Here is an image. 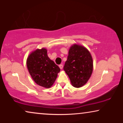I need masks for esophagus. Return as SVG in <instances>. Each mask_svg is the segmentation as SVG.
<instances>
[{"label": "esophagus", "instance_id": "34e87169", "mask_svg": "<svg viewBox=\"0 0 123 123\" xmlns=\"http://www.w3.org/2000/svg\"><path fill=\"white\" fill-rule=\"evenodd\" d=\"M59 67L60 69H63V64H60L59 65Z\"/></svg>", "mask_w": 123, "mask_h": 123}]
</instances>
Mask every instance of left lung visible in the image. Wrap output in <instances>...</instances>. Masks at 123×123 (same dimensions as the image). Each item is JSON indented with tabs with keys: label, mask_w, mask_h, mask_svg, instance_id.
<instances>
[{
	"label": "left lung",
	"mask_w": 123,
	"mask_h": 123,
	"mask_svg": "<svg viewBox=\"0 0 123 123\" xmlns=\"http://www.w3.org/2000/svg\"><path fill=\"white\" fill-rule=\"evenodd\" d=\"M63 69L73 86L80 88L90 79L93 70V60L85 47L74 44L70 47Z\"/></svg>",
	"instance_id": "left-lung-1"
}]
</instances>
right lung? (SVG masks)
<instances>
[{"label": "right lung", "instance_id": "1", "mask_svg": "<svg viewBox=\"0 0 123 123\" xmlns=\"http://www.w3.org/2000/svg\"><path fill=\"white\" fill-rule=\"evenodd\" d=\"M27 67L36 83L40 86L50 88L54 83L60 68L47 54V50L37 49L28 57Z\"/></svg>", "mask_w": 123, "mask_h": 123}]
</instances>
